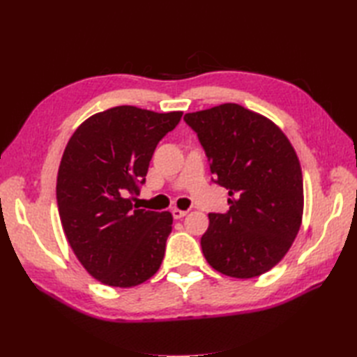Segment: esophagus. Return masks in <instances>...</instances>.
Segmentation results:
<instances>
[{
  "instance_id": "obj_1",
  "label": "esophagus",
  "mask_w": 357,
  "mask_h": 357,
  "mask_svg": "<svg viewBox=\"0 0 357 357\" xmlns=\"http://www.w3.org/2000/svg\"><path fill=\"white\" fill-rule=\"evenodd\" d=\"M172 215H173V218H174V219H181V218H184V216L187 215V210L173 208V210H172Z\"/></svg>"
}]
</instances>
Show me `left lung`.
<instances>
[{"label":"left lung","mask_w":357,"mask_h":357,"mask_svg":"<svg viewBox=\"0 0 357 357\" xmlns=\"http://www.w3.org/2000/svg\"><path fill=\"white\" fill-rule=\"evenodd\" d=\"M210 162L229 190V211L210 213L201 247L222 275L248 279L282 259L301 229L304 184L298 155L270 119L227 102L187 113Z\"/></svg>","instance_id":"left-lung-1"}]
</instances>
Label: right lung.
<instances>
[{
  "label": "right lung",
  "mask_w": 357,
  "mask_h": 357,
  "mask_svg": "<svg viewBox=\"0 0 357 357\" xmlns=\"http://www.w3.org/2000/svg\"><path fill=\"white\" fill-rule=\"evenodd\" d=\"M181 116L119 105L86 119L67 142L59 218L82 267L105 285H139L161 267L172 213L133 207L127 196L139 193L158 142Z\"/></svg>",
  "instance_id": "right-lung-1"
}]
</instances>
